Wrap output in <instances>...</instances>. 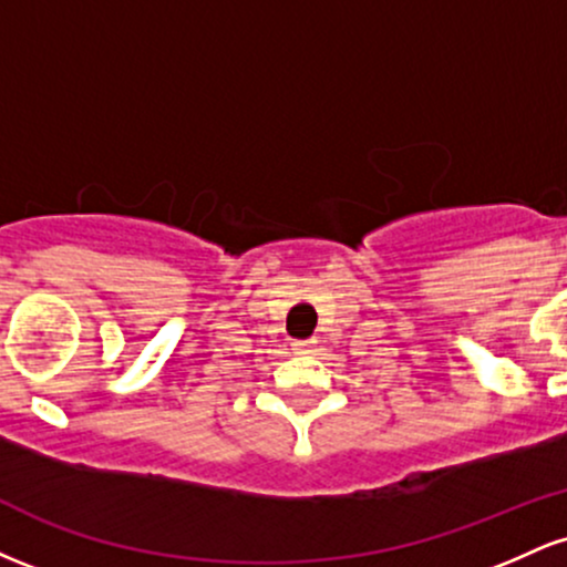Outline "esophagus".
Listing matches in <instances>:
<instances>
[{
    "mask_svg": "<svg viewBox=\"0 0 567 567\" xmlns=\"http://www.w3.org/2000/svg\"><path fill=\"white\" fill-rule=\"evenodd\" d=\"M315 338H306V341H292V349L296 351H303V354H309V351H315Z\"/></svg>",
    "mask_w": 567,
    "mask_h": 567,
    "instance_id": "esophagus-1",
    "label": "esophagus"
}]
</instances>
